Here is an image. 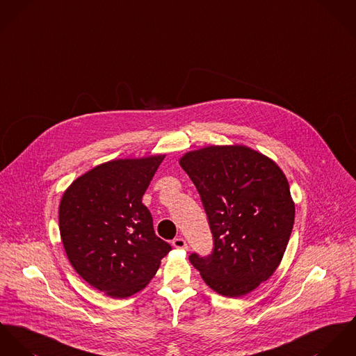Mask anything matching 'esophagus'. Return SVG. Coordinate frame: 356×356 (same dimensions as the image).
Segmentation results:
<instances>
[{
	"label": "esophagus",
	"mask_w": 356,
	"mask_h": 356,
	"mask_svg": "<svg viewBox=\"0 0 356 356\" xmlns=\"http://www.w3.org/2000/svg\"><path fill=\"white\" fill-rule=\"evenodd\" d=\"M172 245H173L175 248H180V250H187V248H188L187 241H186L183 237H176V238H173Z\"/></svg>",
	"instance_id": "esophagus-1"
}]
</instances>
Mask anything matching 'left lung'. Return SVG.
I'll return each instance as SVG.
<instances>
[{"label": "left lung", "mask_w": 356, "mask_h": 356, "mask_svg": "<svg viewBox=\"0 0 356 356\" xmlns=\"http://www.w3.org/2000/svg\"><path fill=\"white\" fill-rule=\"evenodd\" d=\"M179 162L197 187L214 241L209 257L191 254L190 262L217 293H250L276 272L293 228L284 172L243 145L207 146Z\"/></svg>", "instance_id": "1"}]
</instances>
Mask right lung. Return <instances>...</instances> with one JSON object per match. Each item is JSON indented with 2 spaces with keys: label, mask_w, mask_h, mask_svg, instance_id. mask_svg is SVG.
<instances>
[{
  "label": "right lung",
  "mask_w": 356,
  "mask_h": 356,
  "mask_svg": "<svg viewBox=\"0 0 356 356\" xmlns=\"http://www.w3.org/2000/svg\"><path fill=\"white\" fill-rule=\"evenodd\" d=\"M165 154L113 159L78 177L58 209L67 257L84 281L106 296L128 298L156 276L172 247L159 238L142 203Z\"/></svg>",
  "instance_id": "1"
}]
</instances>
